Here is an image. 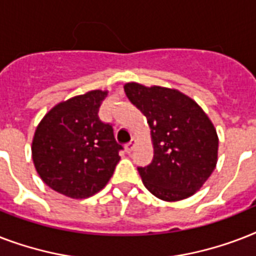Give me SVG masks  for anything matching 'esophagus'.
<instances>
[{
	"instance_id": "esophagus-1",
	"label": "esophagus",
	"mask_w": 256,
	"mask_h": 256,
	"mask_svg": "<svg viewBox=\"0 0 256 256\" xmlns=\"http://www.w3.org/2000/svg\"><path fill=\"white\" fill-rule=\"evenodd\" d=\"M134 146H136V140H132L128 144H126V152H132V148H134Z\"/></svg>"
}]
</instances>
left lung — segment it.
<instances>
[{
    "label": "left lung",
    "mask_w": 256,
    "mask_h": 256,
    "mask_svg": "<svg viewBox=\"0 0 256 256\" xmlns=\"http://www.w3.org/2000/svg\"><path fill=\"white\" fill-rule=\"evenodd\" d=\"M124 92L152 128L154 158L148 166L138 168L144 187L168 202L191 196L216 166L214 124L195 100L174 88L130 82Z\"/></svg>",
    "instance_id": "8db88e82"
}]
</instances>
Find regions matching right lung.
<instances>
[{"label": "right lung", "mask_w": 256, "mask_h": 256, "mask_svg": "<svg viewBox=\"0 0 256 256\" xmlns=\"http://www.w3.org/2000/svg\"><path fill=\"white\" fill-rule=\"evenodd\" d=\"M108 92H92L56 104L34 132L32 156L38 175L60 194L88 198L112 178L120 152L110 124L98 112Z\"/></svg>", "instance_id": "obj_1"}]
</instances>
